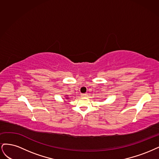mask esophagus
Returning <instances> with one entry per match:
<instances>
[{
    "label": "esophagus",
    "mask_w": 159,
    "mask_h": 159,
    "mask_svg": "<svg viewBox=\"0 0 159 159\" xmlns=\"http://www.w3.org/2000/svg\"><path fill=\"white\" fill-rule=\"evenodd\" d=\"M87 96H88V94H87V93L81 94V96H83V97H86Z\"/></svg>",
    "instance_id": "esophagus-1"
}]
</instances>
